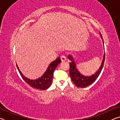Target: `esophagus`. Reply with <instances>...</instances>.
<instances>
[{"mask_svg": "<svg viewBox=\"0 0 120 120\" xmlns=\"http://www.w3.org/2000/svg\"><path fill=\"white\" fill-rule=\"evenodd\" d=\"M60 60H62V62H63V61H65V60H67L66 56H65V55H62L61 56H60Z\"/></svg>", "mask_w": 120, "mask_h": 120, "instance_id": "esophagus-1", "label": "esophagus"}]
</instances>
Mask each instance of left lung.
<instances>
[{"label": "left lung", "mask_w": 120, "mask_h": 120, "mask_svg": "<svg viewBox=\"0 0 120 120\" xmlns=\"http://www.w3.org/2000/svg\"><path fill=\"white\" fill-rule=\"evenodd\" d=\"M101 39L102 38V36L101 34ZM103 44H104V41H103ZM105 53L104 54V56H103V59L101 62V67L98 69L97 71L94 74L92 75L91 76H83L80 73V72L78 71V69L76 67V64L74 60L73 57L71 55H69L68 57L69 60H71V62H69L70 64V69H69V74L71 78L72 81L74 83L75 86H76L78 87L84 88L86 87H87L92 84L93 82L96 81V80L99 76V75L101 73V70H102L103 65H104V61H105Z\"/></svg>", "instance_id": "1"}]
</instances>
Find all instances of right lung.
Segmentation results:
<instances>
[{
	"instance_id": "add662e5",
	"label": "right lung",
	"mask_w": 120,
	"mask_h": 120,
	"mask_svg": "<svg viewBox=\"0 0 120 120\" xmlns=\"http://www.w3.org/2000/svg\"><path fill=\"white\" fill-rule=\"evenodd\" d=\"M60 62H61V60H60V57L56 59L55 60L51 62L50 64L49 65L48 68L44 74L40 78L36 80H30L29 79L26 78L19 70L17 64H16V67H17L21 77L29 86H32L33 88H36V89L45 90L50 87L51 85L54 71Z\"/></svg>"
}]
</instances>
